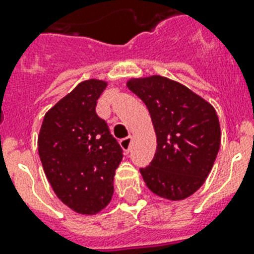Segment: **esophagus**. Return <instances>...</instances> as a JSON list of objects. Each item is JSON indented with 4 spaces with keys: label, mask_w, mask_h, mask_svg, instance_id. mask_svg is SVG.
<instances>
[{
    "label": "esophagus",
    "mask_w": 254,
    "mask_h": 254,
    "mask_svg": "<svg viewBox=\"0 0 254 254\" xmlns=\"http://www.w3.org/2000/svg\"><path fill=\"white\" fill-rule=\"evenodd\" d=\"M120 145H121V147H123L125 153H129V150H130V146H131L130 135H127V137H125V138L121 139V141H120Z\"/></svg>",
    "instance_id": "1"
}]
</instances>
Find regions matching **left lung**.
I'll list each match as a JSON object with an SVG mask.
<instances>
[{
  "instance_id": "1",
  "label": "left lung",
  "mask_w": 254,
  "mask_h": 254,
  "mask_svg": "<svg viewBox=\"0 0 254 254\" xmlns=\"http://www.w3.org/2000/svg\"><path fill=\"white\" fill-rule=\"evenodd\" d=\"M127 88L149 109L157 151L141 175L151 192L183 200L200 189L220 149L215 108L186 85L153 75L133 77Z\"/></svg>"
}]
</instances>
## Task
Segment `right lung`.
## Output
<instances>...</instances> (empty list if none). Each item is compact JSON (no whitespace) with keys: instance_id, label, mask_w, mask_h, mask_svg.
Listing matches in <instances>:
<instances>
[{"instance_id":"add662e5","label":"right lung","mask_w":254,"mask_h":254,"mask_svg":"<svg viewBox=\"0 0 254 254\" xmlns=\"http://www.w3.org/2000/svg\"><path fill=\"white\" fill-rule=\"evenodd\" d=\"M107 81H81L45 115L38 153L57 196L81 215H95L109 204L123 149L96 104Z\"/></svg>"}]
</instances>
